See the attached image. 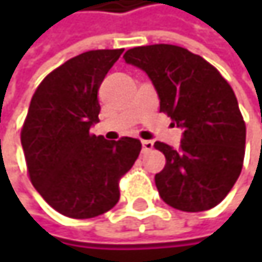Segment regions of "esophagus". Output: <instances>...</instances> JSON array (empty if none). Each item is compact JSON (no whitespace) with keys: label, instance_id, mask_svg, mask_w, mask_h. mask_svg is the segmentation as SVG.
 <instances>
[{"label":"esophagus","instance_id":"esophagus-1","mask_svg":"<svg viewBox=\"0 0 262 262\" xmlns=\"http://www.w3.org/2000/svg\"><path fill=\"white\" fill-rule=\"evenodd\" d=\"M153 141H142V153H147L150 150H153Z\"/></svg>","mask_w":262,"mask_h":262}]
</instances>
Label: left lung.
<instances>
[{"mask_svg": "<svg viewBox=\"0 0 262 262\" xmlns=\"http://www.w3.org/2000/svg\"><path fill=\"white\" fill-rule=\"evenodd\" d=\"M124 60L148 76L159 111L183 130L178 150L155 142L167 159L155 176L161 199L185 212L217 206L232 189L244 159L246 124L231 84L203 57L178 45L136 47Z\"/></svg>", "mask_w": 262, "mask_h": 262, "instance_id": "1", "label": "left lung"}]
</instances>
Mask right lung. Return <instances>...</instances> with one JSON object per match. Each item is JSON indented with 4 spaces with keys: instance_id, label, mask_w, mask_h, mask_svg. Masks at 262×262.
I'll return each mask as SVG.
<instances>
[{
    "instance_id": "right-lung-1",
    "label": "right lung",
    "mask_w": 262,
    "mask_h": 262,
    "mask_svg": "<svg viewBox=\"0 0 262 262\" xmlns=\"http://www.w3.org/2000/svg\"><path fill=\"white\" fill-rule=\"evenodd\" d=\"M124 50H94L50 73L37 86L21 130L30 181L43 200L71 219H92L120 200L118 182L141 151L139 139L91 135L98 89Z\"/></svg>"
}]
</instances>
